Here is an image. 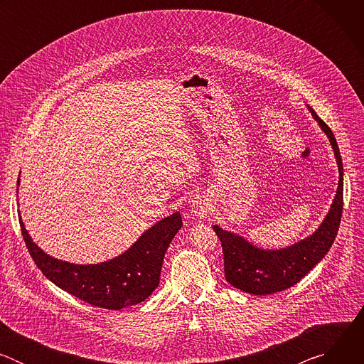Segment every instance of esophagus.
I'll list each match as a JSON object with an SVG mask.
<instances>
[{"instance_id":"1","label":"esophagus","mask_w":364,"mask_h":364,"mask_svg":"<svg viewBox=\"0 0 364 364\" xmlns=\"http://www.w3.org/2000/svg\"><path fill=\"white\" fill-rule=\"evenodd\" d=\"M210 212V203L205 197H196L191 203V213L197 218H205Z\"/></svg>"}]
</instances>
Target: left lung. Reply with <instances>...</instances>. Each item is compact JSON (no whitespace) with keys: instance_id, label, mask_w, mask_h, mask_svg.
<instances>
[{"instance_id":"1","label":"left lung","mask_w":364,"mask_h":364,"mask_svg":"<svg viewBox=\"0 0 364 364\" xmlns=\"http://www.w3.org/2000/svg\"><path fill=\"white\" fill-rule=\"evenodd\" d=\"M308 111L326 132L338 166V187L330 210L320 228L308 237L282 249H261L245 237L213 226L225 255V278L235 288L253 294L269 295L294 287L327 255L337 236L343 213V161L337 141L328 125L308 107Z\"/></svg>"}]
</instances>
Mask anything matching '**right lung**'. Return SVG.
Segmentation results:
<instances>
[{
    "mask_svg": "<svg viewBox=\"0 0 364 364\" xmlns=\"http://www.w3.org/2000/svg\"><path fill=\"white\" fill-rule=\"evenodd\" d=\"M20 226L34 264L48 281L93 306L122 309L145 301L159 287L166 252L183 222L176 212L151 226L122 255L95 265H76L44 253L30 237L21 216Z\"/></svg>",
    "mask_w": 364,
    "mask_h": 364,
    "instance_id": "obj_1",
    "label": "right lung"
}]
</instances>
